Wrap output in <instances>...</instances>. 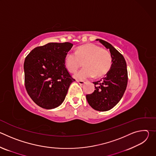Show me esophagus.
I'll return each mask as SVG.
<instances>
[{
  "instance_id": "34e87169",
  "label": "esophagus",
  "mask_w": 156,
  "mask_h": 156,
  "mask_svg": "<svg viewBox=\"0 0 156 156\" xmlns=\"http://www.w3.org/2000/svg\"><path fill=\"white\" fill-rule=\"evenodd\" d=\"M80 84H81V85H83V84H84V83H85V82L84 81H80V80H77L76 81Z\"/></svg>"
}]
</instances>
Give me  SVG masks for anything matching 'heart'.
Instances as JSON below:
<instances>
[{"instance_id": "b5f03b06", "label": "heart", "mask_w": 156, "mask_h": 156, "mask_svg": "<svg viewBox=\"0 0 156 156\" xmlns=\"http://www.w3.org/2000/svg\"><path fill=\"white\" fill-rule=\"evenodd\" d=\"M84 61L85 67L76 72L74 77L77 80H86L102 77L110 70L112 63L110 54L94 44H86L78 47L76 52L69 51L65 57V65L70 72H75Z\"/></svg>"}]
</instances>
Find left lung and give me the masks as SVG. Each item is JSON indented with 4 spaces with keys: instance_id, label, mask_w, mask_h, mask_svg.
<instances>
[{
    "instance_id": "8db88e82",
    "label": "left lung",
    "mask_w": 156,
    "mask_h": 156,
    "mask_svg": "<svg viewBox=\"0 0 156 156\" xmlns=\"http://www.w3.org/2000/svg\"><path fill=\"white\" fill-rule=\"evenodd\" d=\"M96 41L109 49L112 63L104 78L93 82L95 90L86 95V99L93 108L104 112L112 108L123 97L128 83V72L123 56L115 48L102 39Z\"/></svg>"
}]
</instances>
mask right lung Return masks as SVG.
Returning <instances> with one entry per match:
<instances>
[{"label":"right lung","mask_w":156,"mask_h":156,"mask_svg":"<svg viewBox=\"0 0 156 156\" xmlns=\"http://www.w3.org/2000/svg\"><path fill=\"white\" fill-rule=\"evenodd\" d=\"M70 42H49L32 50L24 62L25 85L31 99L39 107L52 109L63 102L75 81L65 65Z\"/></svg>","instance_id":"right-lung-1"}]
</instances>
